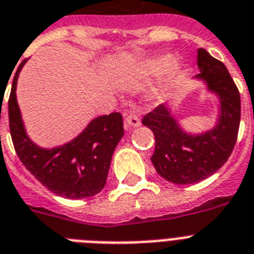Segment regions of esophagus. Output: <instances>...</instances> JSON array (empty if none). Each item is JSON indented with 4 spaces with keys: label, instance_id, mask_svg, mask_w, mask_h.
Returning a JSON list of instances; mask_svg holds the SVG:
<instances>
[{
    "label": "esophagus",
    "instance_id": "obj_1",
    "mask_svg": "<svg viewBox=\"0 0 254 254\" xmlns=\"http://www.w3.org/2000/svg\"><path fill=\"white\" fill-rule=\"evenodd\" d=\"M140 126V118L135 114H128L126 117V127L127 128H132V127H139Z\"/></svg>",
    "mask_w": 254,
    "mask_h": 254
}]
</instances>
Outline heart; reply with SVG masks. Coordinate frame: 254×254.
Returning a JSON list of instances; mask_svg holds the SVG:
<instances>
[{
  "instance_id": "1",
  "label": "heart",
  "mask_w": 254,
  "mask_h": 254,
  "mask_svg": "<svg viewBox=\"0 0 254 254\" xmlns=\"http://www.w3.org/2000/svg\"><path fill=\"white\" fill-rule=\"evenodd\" d=\"M170 64H171V57H161V58H157V60L142 64L139 71L142 74H154V72H158V71H162L163 68H166Z\"/></svg>"
}]
</instances>
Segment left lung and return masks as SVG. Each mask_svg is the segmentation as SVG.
<instances>
[{
	"label": "left lung",
	"mask_w": 254,
	"mask_h": 254,
	"mask_svg": "<svg viewBox=\"0 0 254 254\" xmlns=\"http://www.w3.org/2000/svg\"><path fill=\"white\" fill-rule=\"evenodd\" d=\"M198 79L221 100L217 126L201 135H188L160 105L142 118L156 139L153 166L161 177L174 184H193L206 179L221 169L231 156L240 126V93L231 75L221 61L205 49L197 50Z\"/></svg>",
	"instance_id": "8db88e82"
}]
</instances>
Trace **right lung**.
<instances>
[{
	"mask_svg": "<svg viewBox=\"0 0 254 254\" xmlns=\"http://www.w3.org/2000/svg\"><path fill=\"white\" fill-rule=\"evenodd\" d=\"M19 64L9 97V125L19 160L29 173L53 193L66 198H85L97 194L106 184L113 153L125 135L121 113L93 119L87 128L64 145L43 149L28 139L16 102Z\"/></svg>",
	"mask_w": 254,
	"mask_h": 254,
	"instance_id": "obj_1",
	"label": "right lung"
}]
</instances>
